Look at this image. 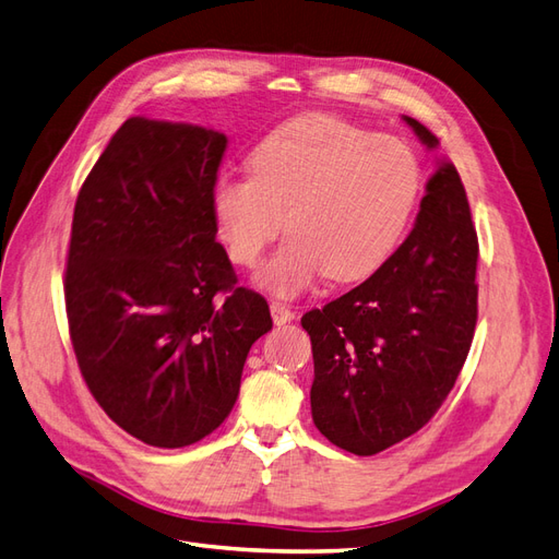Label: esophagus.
Here are the masks:
<instances>
[{
    "label": "esophagus",
    "instance_id": "1",
    "mask_svg": "<svg viewBox=\"0 0 559 559\" xmlns=\"http://www.w3.org/2000/svg\"><path fill=\"white\" fill-rule=\"evenodd\" d=\"M271 319H274L276 325L290 323L295 319V311L290 307H285L281 302H271Z\"/></svg>",
    "mask_w": 559,
    "mask_h": 559
}]
</instances>
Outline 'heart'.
Here are the masks:
<instances>
[{
    "label": "heart",
    "mask_w": 559,
    "mask_h": 559,
    "mask_svg": "<svg viewBox=\"0 0 559 559\" xmlns=\"http://www.w3.org/2000/svg\"><path fill=\"white\" fill-rule=\"evenodd\" d=\"M420 181L402 141L313 112L271 132L254 148L252 169L222 171L212 210L240 266L260 262L285 222L290 234L257 285L295 297L323 276L361 281L380 269L406 231Z\"/></svg>",
    "instance_id": "heart-1"
}]
</instances>
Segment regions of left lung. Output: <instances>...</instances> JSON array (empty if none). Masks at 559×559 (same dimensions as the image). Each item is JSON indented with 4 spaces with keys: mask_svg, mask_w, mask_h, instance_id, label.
I'll return each instance as SVG.
<instances>
[{
    "mask_svg": "<svg viewBox=\"0 0 559 559\" xmlns=\"http://www.w3.org/2000/svg\"><path fill=\"white\" fill-rule=\"evenodd\" d=\"M404 120L427 148L439 139ZM477 257L465 186L441 160L416 226L373 276L311 309V418L354 455H373L432 420L461 376L477 325Z\"/></svg>",
    "mask_w": 559,
    "mask_h": 559,
    "instance_id": "left-lung-1",
    "label": "left lung"
}]
</instances>
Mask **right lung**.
Masks as SVG:
<instances>
[{
  "label": "right lung",
  "mask_w": 559,
  "mask_h": 559,
  "mask_svg": "<svg viewBox=\"0 0 559 559\" xmlns=\"http://www.w3.org/2000/svg\"><path fill=\"white\" fill-rule=\"evenodd\" d=\"M224 151L222 132L130 118L75 203L63 290L80 373L112 423L157 449L224 423L274 325L214 238Z\"/></svg>",
  "instance_id": "right-lung-1"
}]
</instances>
